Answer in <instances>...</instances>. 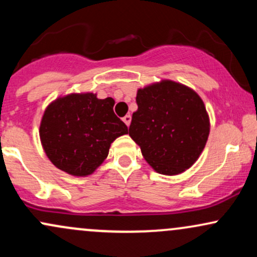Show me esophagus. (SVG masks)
<instances>
[{
	"mask_svg": "<svg viewBox=\"0 0 257 257\" xmlns=\"http://www.w3.org/2000/svg\"><path fill=\"white\" fill-rule=\"evenodd\" d=\"M122 119H123V122H124L125 124L129 126V124H131V122H132V116H131V114H125V116L123 117Z\"/></svg>",
	"mask_w": 257,
	"mask_h": 257,
	"instance_id": "obj_1",
	"label": "esophagus"
}]
</instances>
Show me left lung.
<instances>
[{
    "label": "left lung",
    "instance_id": "8db88e82",
    "mask_svg": "<svg viewBox=\"0 0 257 257\" xmlns=\"http://www.w3.org/2000/svg\"><path fill=\"white\" fill-rule=\"evenodd\" d=\"M129 135L156 172L176 175L188 169L205 147L210 123L196 91L162 81L137 94Z\"/></svg>",
    "mask_w": 257,
    "mask_h": 257
}]
</instances>
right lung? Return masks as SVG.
I'll return each instance as SVG.
<instances>
[{"label":"right lung","mask_w":257,"mask_h":257,"mask_svg":"<svg viewBox=\"0 0 257 257\" xmlns=\"http://www.w3.org/2000/svg\"><path fill=\"white\" fill-rule=\"evenodd\" d=\"M114 100L96 94H70L53 101L40 125L41 143L55 167L75 176L89 175L105 161L111 144L128 134L113 112Z\"/></svg>","instance_id":"add662e5"}]
</instances>
